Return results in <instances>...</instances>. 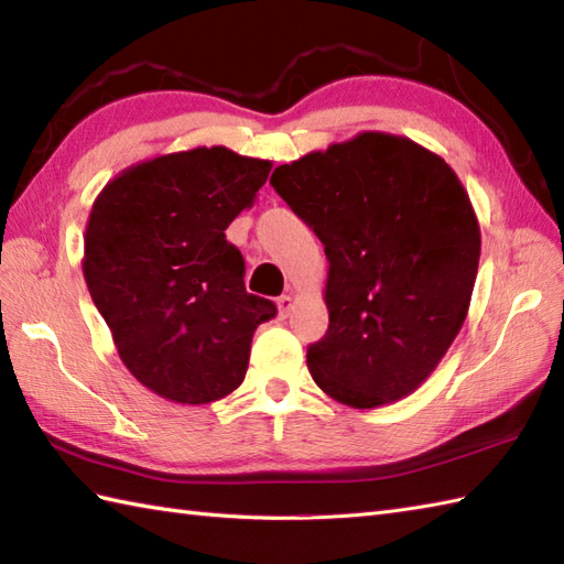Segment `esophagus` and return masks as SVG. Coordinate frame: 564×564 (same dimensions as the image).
I'll list each match as a JSON object with an SVG mask.
<instances>
[{
	"label": "esophagus",
	"instance_id": "1",
	"mask_svg": "<svg viewBox=\"0 0 564 564\" xmlns=\"http://www.w3.org/2000/svg\"><path fill=\"white\" fill-rule=\"evenodd\" d=\"M275 303H279V317L281 319H285V317L291 315V310H293V295L291 293H283Z\"/></svg>",
	"mask_w": 564,
	"mask_h": 564
}]
</instances>
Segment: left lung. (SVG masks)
Segmentation results:
<instances>
[{
    "label": "left lung",
    "instance_id": "obj_1",
    "mask_svg": "<svg viewBox=\"0 0 564 564\" xmlns=\"http://www.w3.org/2000/svg\"><path fill=\"white\" fill-rule=\"evenodd\" d=\"M271 186L329 261L313 380L356 410L414 392L460 332L480 263L460 178L410 138L361 133L275 166Z\"/></svg>",
    "mask_w": 564,
    "mask_h": 564
}]
</instances>
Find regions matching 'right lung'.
<instances>
[{"mask_svg": "<svg viewBox=\"0 0 564 564\" xmlns=\"http://www.w3.org/2000/svg\"><path fill=\"white\" fill-rule=\"evenodd\" d=\"M269 172V160L196 148L130 166L94 200L84 281L121 361L160 398L206 404L245 380L275 305L247 293L225 230Z\"/></svg>", "mask_w": 564, "mask_h": 564, "instance_id": "right-lung-1", "label": "right lung"}]
</instances>
